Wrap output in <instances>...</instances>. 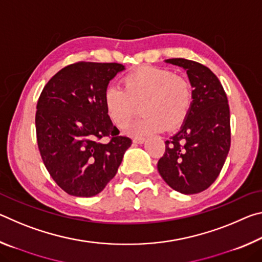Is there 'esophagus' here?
Wrapping results in <instances>:
<instances>
[{
    "instance_id": "1",
    "label": "esophagus",
    "mask_w": 262,
    "mask_h": 262,
    "mask_svg": "<svg viewBox=\"0 0 262 262\" xmlns=\"http://www.w3.org/2000/svg\"><path fill=\"white\" fill-rule=\"evenodd\" d=\"M144 141H145V137H134V139H133V142H134V143H136V144H142V143H144Z\"/></svg>"
}]
</instances>
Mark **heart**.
Masks as SVG:
<instances>
[{"label":"heart","instance_id":"heart-1","mask_svg":"<svg viewBox=\"0 0 262 262\" xmlns=\"http://www.w3.org/2000/svg\"><path fill=\"white\" fill-rule=\"evenodd\" d=\"M123 89L110 85L103 101L106 114L114 126L125 128L136 113V105L144 114L130 127L134 135H148L183 123L192 108L193 86L186 77L172 70L147 66L123 77Z\"/></svg>","mask_w":262,"mask_h":262}]
</instances>
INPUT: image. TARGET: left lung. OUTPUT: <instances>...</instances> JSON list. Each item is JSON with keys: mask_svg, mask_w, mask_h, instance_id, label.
Segmentation results:
<instances>
[{"mask_svg": "<svg viewBox=\"0 0 262 262\" xmlns=\"http://www.w3.org/2000/svg\"><path fill=\"white\" fill-rule=\"evenodd\" d=\"M165 62L184 68L193 86L194 99L180 130L165 141L157 168L177 192L196 194L217 179L231 143L228 98L220 79L209 68L186 59Z\"/></svg>", "mask_w": 262, "mask_h": 262, "instance_id": "8db88e82", "label": "left lung"}]
</instances>
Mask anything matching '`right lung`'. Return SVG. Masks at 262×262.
<instances>
[{"instance_id":"obj_1","label":"right lung","mask_w":262,"mask_h":262,"mask_svg":"<svg viewBox=\"0 0 262 262\" xmlns=\"http://www.w3.org/2000/svg\"><path fill=\"white\" fill-rule=\"evenodd\" d=\"M120 63L76 62L43 86L35 112L42 162L59 187L74 196H95L117 174L132 140L119 135L103 96ZM108 137V142H101Z\"/></svg>"}]
</instances>
